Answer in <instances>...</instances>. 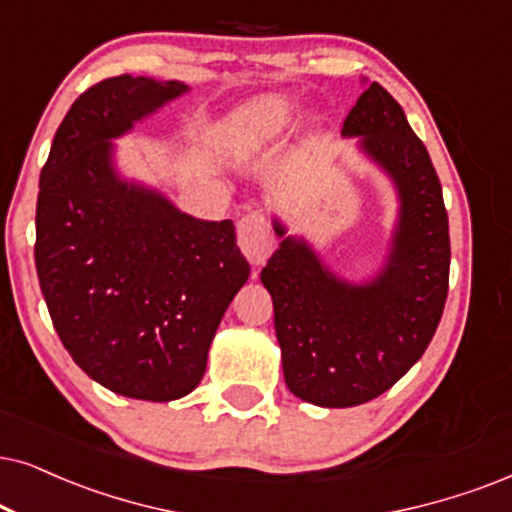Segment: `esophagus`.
Returning <instances> with one entry per match:
<instances>
[{"instance_id":"obj_1","label":"esophagus","mask_w":512,"mask_h":512,"mask_svg":"<svg viewBox=\"0 0 512 512\" xmlns=\"http://www.w3.org/2000/svg\"><path fill=\"white\" fill-rule=\"evenodd\" d=\"M238 245L250 264L260 267L274 250V236H271V224L262 212H250L238 222Z\"/></svg>"}]
</instances>
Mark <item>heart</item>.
I'll return each instance as SVG.
<instances>
[{"label": "heart", "mask_w": 512, "mask_h": 512, "mask_svg": "<svg viewBox=\"0 0 512 512\" xmlns=\"http://www.w3.org/2000/svg\"><path fill=\"white\" fill-rule=\"evenodd\" d=\"M295 113V103L288 96H260L234 115L231 134L245 148L262 146L283 137L293 127Z\"/></svg>", "instance_id": "b5f03b06"}]
</instances>
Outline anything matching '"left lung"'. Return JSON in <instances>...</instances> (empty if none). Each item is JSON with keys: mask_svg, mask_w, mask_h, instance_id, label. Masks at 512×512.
Returning <instances> with one entry per match:
<instances>
[{"mask_svg": "<svg viewBox=\"0 0 512 512\" xmlns=\"http://www.w3.org/2000/svg\"><path fill=\"white\" fill-rule=\"evenodd\" d=\"M342 137H359L397 189L399 222L385 267L371 281L349 283L274 219L281 243L262 269L288 390L326 409L380 397L423 357L442 319L451 264L442 184L385 87L368 84Z\"/></svg>", "mask_w": 512, "mask_h": 512, "instance_id": "1", "label": "left lung"}]
</instances>
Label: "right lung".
I'll use <instances>...</instances> for the list:
<instances>
[{
  "label": "right lung",
  "mask_w": 512,
  "mask_h": 512,
  "mask_svg": "<svg viewBox=\"0 0 512 512\" xmlns=\"http://www.w3.org/2000/svg\"><path fill=\"white\" fill-rule=\"evenodd\" d=\"M186 92L132 75L94 84L56 129L40 174L35 267L51 321L89 378L132 399L196 390L250 276L231 219L186 215L113 165V139Z\"/></svg>",
  "instance_id": "add662e5"
}]
</instances>
